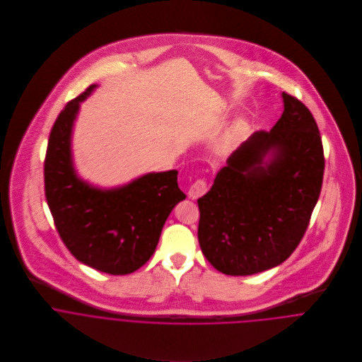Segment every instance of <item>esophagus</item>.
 <instances>
[{"label":"esophagus","mask_w":362,"mask_h":362,"mask_svg":"<svg viewBox=\"0 0 362 362\" xmlns=\"http://www.w3.org/2000/svg\"><path fill=\"white\" fill-rule=\"evenodd\" d=\"M207 184L205 180H197L191 187H189V191H188V197L191 199H198L201 197H204L206 194Z\"/></svg>","instance_id":"34e87169"}]
</instances>
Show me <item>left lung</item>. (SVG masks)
I'll return each instance as SVG.
<instances>
[{"label": "left lung", "mask_w": 362, "mask_h": 362, "mask_svg": "<svg viewBox=\"0 0 362 362\" xmlns=\"http://www.w3.org/2000/svg\"><path fill=\"white\" fill-rule=\"evenodd\" d=\"M281 98L276 125L254 132L198 199L201 250L224 274L250 276L283 263L319 199L325 157L316 121L298 99Z\"/></svg>", "instance_id": "1"}]
</instances>
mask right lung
I'll list each match as a JSON object with an SVG mask.
<instances>
[{"instance_id":"add662e5","label":"right lung","mask_w":362,"mask_h":362,"mask_svg":"<svg viewBox=\"0 0 362 362\" xmlns=\"http://www.w3.org/2000/svg\"><path fill=\"white\" fill-rule=\"evenodd\" d=\"M90 85L71 100L52 125L46 160L45 189L57 231L79 262L108 274H128L155 252L163 226L187 197L178 188L177 170L149 173L127 185L100 189L76 175L71 138L81 103Z\"/></svg>"}]
</instances>
